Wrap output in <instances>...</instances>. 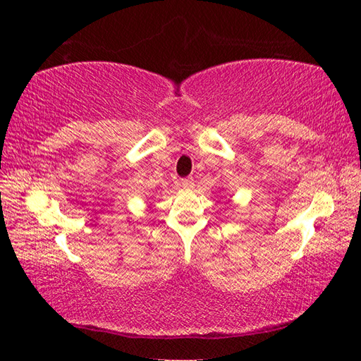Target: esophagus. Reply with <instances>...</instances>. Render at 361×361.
I'll return each mask as SVG.
<instances>
[{
  "mask_svg": "<svg viewBox=\"0 0 361 361\" xmlns=\"http://www.w3.org/2000/svg\"><path fill=\"white\" fill-rule=\"evenodd\" d=\"M181 186L185 188V189L194 188V178H192V176H188V178H183V180H181Z\"/></svg>",
  "mask_w": 361,
  "mask_h": 361,
  "instance_id": "34e87169",
  "label": "esophagus"
}]
</instances>
